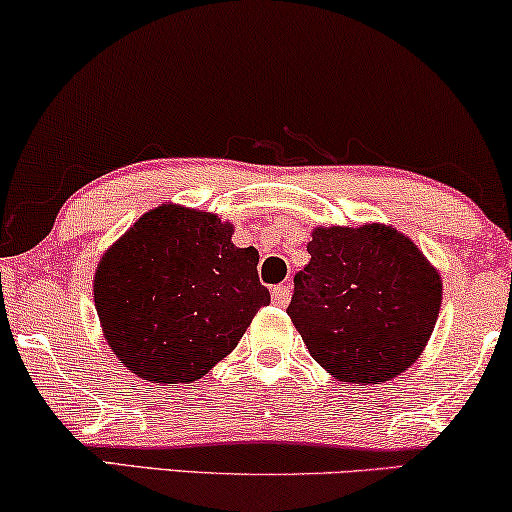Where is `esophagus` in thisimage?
Listing matches in <instances>:
<instances>
[{
  "instance_id": "obj_1",
  "label": "esophagus",
  "mask_w": 512,
  "mask_h": 512,
  "mask_svg": "<svg viewBox=\"0 0 512 512\" xmlns=\"http://www.w3.org/2000/svg\"><path fill=\"white\" fill-rule=\"evenodd\" d=\"M272 303H275L277 307H286L291 303V289L289 286H275V289H272Z\"/></svg>"
}]
</instances>
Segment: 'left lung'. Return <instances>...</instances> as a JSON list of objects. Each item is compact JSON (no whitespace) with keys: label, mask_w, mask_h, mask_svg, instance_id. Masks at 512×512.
I'll return each mask as SVG.
<instances>
[{"label":"left lung","mask_w":512,"mask_h":512,"mask_svg":"<svg viewBox=\"0 0 512 512\" xmlns=\"http://www.w3.org/2000/svg\"><path fill=\"white\" fill-rule=\"evenodd\" d=\"M289 314L312 359L338 382L380 384L422 356L443 279L394 226H317Z\"/></svg>","instance_id":"8db88e82"}]
</instances>
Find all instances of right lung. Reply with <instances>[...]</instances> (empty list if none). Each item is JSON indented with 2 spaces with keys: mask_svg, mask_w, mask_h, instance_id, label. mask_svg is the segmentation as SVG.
Here are the masks:
<instances>
[{
  "mask_svg": "<svg viewBox=\"0 0 512 512\" xmlns=\"http://www.w3.org/2000/svg\"><path fill=\"white\" fill-rule=\"evenodd\" d=\"M233 233V223L212 212L167 202L104 251L95 310L130 373L153 384L200 380L270 303L258 251L235 247Z\"/></svg>",
  "mask_w": 512,
  "mask_h": 512,
  "instance_id": "1",
  "label": "right lung"
}]
</instances>
